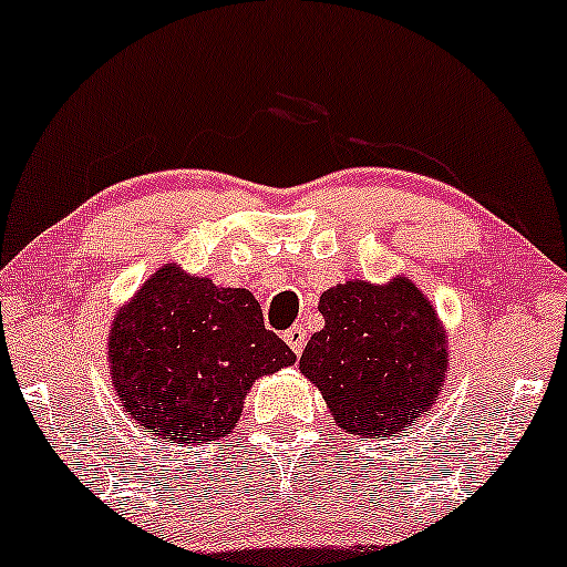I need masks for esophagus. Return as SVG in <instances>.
<instances>
[{
    "label": "esophagus",
    "mask_w": 567,
    "mask_h": 567,
    "mask_svg": "<svg viewBox=\"0 0 567 567\" xmlns=\"http://www.w3.org/2000/svg\"><path fill=\"white\" fill-rule=\"evenodd\" d=\"M285 343L290 346L296 357H301L303 346H306V330H303V327H290V330L285 332Z\"/></svg>",
    "instance_id": "obj_1"
}]
</instances>
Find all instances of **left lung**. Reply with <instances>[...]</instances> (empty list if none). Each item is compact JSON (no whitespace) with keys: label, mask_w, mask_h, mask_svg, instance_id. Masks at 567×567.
<instances>
[{"label":"left lung","mask_w":567,"mask_h":567,"mask_svg":"<svg viewBox=\"0 0 567 567\" xmlns=\"http://www.w3.org/2000/svg\"><path fill=\"white\" fill-rule=\"evenodd\" d=\"M324 327L301 357L343 433L388 439L431 412L449 372V338L435 306L409 277L336 285L319 298Z\"/></svg>","instance_id":"obj_1"}]
</instances>
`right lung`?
Wrapping results in <instances>:
<instances>
[{
	"label": "right lung",
	"instance_id": "1",
	"mask_svg": "<svg viewBox=\"0 0 567 567\" xmlns=\"http://www.w3.org/2000/svg\"><path fill=\"white\" fill-rule=\"evenodd\" d=\"M107 364L142 433L200 446L235 431L256 380L296 353L266 330L254 292L163 264L115 311Z\"/></svg>",
	"mask_w": 567,
	"mask_h": 567
}]
</instances>
